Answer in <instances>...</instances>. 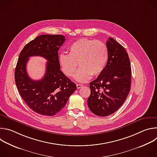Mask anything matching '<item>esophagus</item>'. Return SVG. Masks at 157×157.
Instances as JSON below:
<instances>
[{"label": "esophagus", "mask_w": 157, "mask_h": 157, "mask_svg": "<svg viewBox=\"0 0 157 157\" xmlns=\"http://www.w3.org/2000/svg\"><path fill=\"white\" fill-rule=\"evenodd\" d=\"M76 87H77L78 89H80V88H81L82 87V85L80 84H76Z\"/></svg>", "instance_id": "34e87169"}]
</instances>
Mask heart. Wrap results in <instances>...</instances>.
I'll return each mask as SVG.
<instances>
[{
  "instance_id": "b5f03b06",
  "label": "heart",
  "mask_w": 157,
  "mask_h": 157,
  "mask_svg": "<svg viewBox=\"0 0 157 157\" xmlns=\"http://www.w3.org/2000/svg\"><path fill=\"white\" fill-rule=\"evenodd\" d=\"M68 55L61 53L58 63L63 73L68 77L75 74L77 63L80 67L75 75L79 82L88 80L91 75L96 76L104 70L109 58L106 44L102 41L87 38L79 39L68 48Z\"/></svg>"
}]
</instances>
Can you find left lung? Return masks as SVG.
<instances>
[{"label":"left lung","instance_id":"left-lung-1","mask_svg":"<svg viewBox=\"0 0 157 157\" xmlns=\"http://www.w3.org/2000/svg\"><path fill=\"white\" fill-rule=\"evenodd\" d=\"M109 58L103 71L89 83L87 105L93 113L105 117L117 111L130 89L131 67L125 48L113 38L106 41Z\"/></svg>","mask_w":157,"mask_h":157}]
</instances>
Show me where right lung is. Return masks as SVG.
<instances>
[{"mask_svg": "<svg viewBox=\"0 0 157 157\" xmlns=\"http://www.w3.org/2000/svg\"><path fill=\"white\" fill-rule=\"evenodd\" d=\"M65 41L61 35H41L24 47L15 70V81L20 95L37 114L53 116L63 109L75 91V83L61 71L58 63L60 47ZM40 56L47 59L46 73L38 81L32 80L26 72L28 58Z\"/></svg>", "mask_w": 157, "mask_h": 157, "instance_id": "right-lung-1", "label": "right lung"}]
</instances>
